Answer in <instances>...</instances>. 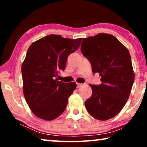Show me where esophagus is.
Returning a JSON list of instances; mask_svg holds the SVG:
<instances>
[{"label":"esophagus","instance_id":"1","mask_svg":"<svg viewBox=\"0 0 147 147\" xmlns=\"http://www.w3.org/2000/svg\"><path fill=\"white\" fill-rule=\"evenodd\" d=\"M82 86V84H80V83H78V82L76 83V86H77V88H80Z\"/></svg>","mask_w":147,"mask_h":147}]
</instances>
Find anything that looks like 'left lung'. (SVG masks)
<instances>
[{
    "label": "left lung",
    "mask_w": 147,
    "mask_h": 147,
    "mask_svg": "<svg viewBox=\"0 0 147 147\" xmlns=\"http://www.w3.org/2000/svg\"><path fill=\"white\" fill-rule=\"evenodd\" d=\"M81 51L102 82L89 85L92 95L86 108L94 119L108 120L120 112L130 96L135 76L130 53L115 37L103 33L84 38Z\"/></svg>",
    "instance_id": "8db88e82"
}]
</instances>
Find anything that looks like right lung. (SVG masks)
<instances>
[{
  "instance_id": "add662e5",
  "label": "right lung",
  "mask_w": 147,
  "mask_h": 147,
  "mask_svg": "<svg viewBox=\"0 0 147 147\" xmlns=\"http://www.w3.org/2000/svg\"><path fill=\"white\" fill-rule=\"evenodd\" d=\"M82 40L51 34L29 47L21 67L23 94L38 117L52 121L65 109L76 84L63 83L56 76L65 70L69 55L79 48Z\"/></svg>"
}]
</instances>
